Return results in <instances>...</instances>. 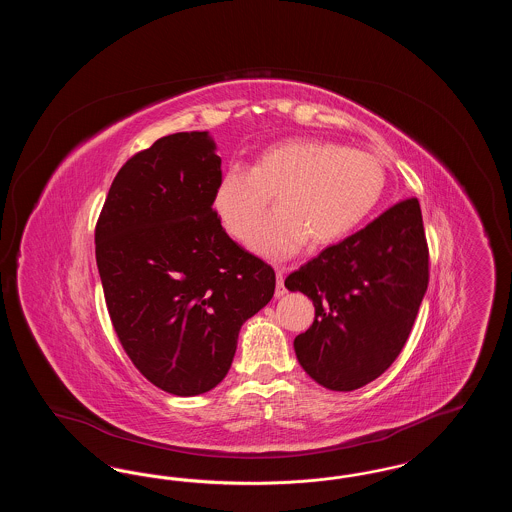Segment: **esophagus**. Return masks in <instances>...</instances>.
Masks as SVG:
<instances>
[{"label": "esophagus", "instance_id": "34e87169", "mask_svg": "<svg viewBox=\"0 0 512 512\" xmlns=\"http://www.w3.org/2000/svg\"><path fill=\"white\" fill-rule=\"evenodd\" d=\"M276 270V290L274 295L276 297H282L286 293V286H284V267H274Z\"/></svg>", "mask_w": 512, "mask_h": 512}]
</instances>
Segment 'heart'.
I'll list each match as a JSON object with an SVG mask.
<instances>
[{"label":"heart","mask_w":512,"mask_h":512,"mask_svg":"<svg viewBox=\"0 0 512 512\" xmlns=\"http://www.w3.org/2000/svg\"><path fill=\"white\" fill-rule=\"evenodd\" d=\"M384 184L386 172L374 155L293 138L265 147L253 169L232 165L222 172L215 209L226 230L244 240L276 194L279 211L254 225L249 247L284 259L307 242L322 247L345 238L380 201Z\"/></svg>","instance_id":"1"}]
</instances>
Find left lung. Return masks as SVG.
I'll return each mask as SVG.
<instances>
[{
	"mask_svg": "<svg viewBox=\"0 0 512 512\" xmlns=\"http://www.w3.org/2000/svg\"><path fill=\"white\" fill-rule=\"evenodd\" d=\"M428 278L420 203L403 199L286 278L315 305L313 324L293 340L299 365L328 390L376 380L409 338Z\"/></svg>",
	"mask_w": 512,
	"mask_h": 512,
	"instance_id": "1",
	"label": "left lung"
}]
</instances>
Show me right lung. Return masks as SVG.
Returning a JSON list of instances; mask_svg holds the SVG:
<instances>
[{
  "label": "right lung",
  "instance_id": "add662e5",
  "mask_svg": "<svg viewBox=\"0 0 512 512\" xmlns=\"http://www.w3.org/2000/svg\"><path fill=\"white\" fill-rule=\"evenodd\" d=\"M220 157L207 132L159 138L117 172L96 224V261L122 349L172 395L213 390L240 328L274 295L270 265L213 209Z\"/></svg>",
  "mask_w": 512,
  "mask_h": 512
}]
</instances>
